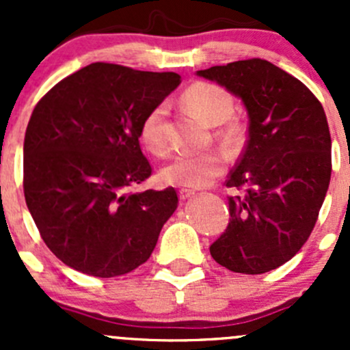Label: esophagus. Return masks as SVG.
<instances>
[{
    "label": "esophagus",
    "instance_id": "34e87169",
    "mask_svg": "<svg viewBox=\"0 0 350 350\" xmlns=\"http://www.w3.org/2000/svg\"><path fill=\"white\" fill-rule=\"evenodd\" d=\"M193 196H195V191H193V189H186V188L179 189V198H181V200H188V198H193Z\"/></svg>",
    "mask_w": 350,
    "mask_h": 350
}]
</instances>
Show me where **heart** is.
<instances>
[{"label":"heart","mask_w":350,"mask_h":350,"mask_svg":"<svg viewBox=\"0 0 350 350\" xmlns=\"http://www.w3.org/2000/svg\"><path fill=\"white\" fill-rule=\"evenodd\" d=\"M183 105L195 113L198 118L208 125H218L217 135L228 146H234L241 140L243 126L239 120L228 118L234 109L232 94L225 88L213 83L198 81L185 90L181 96ZM165 113L164 103L155 107L144 116L140 123V139L152 154L162 155L169 150V140L165 135ZM224 152L206 150V152L181 154L169 162L162 171L164 181L183 188H203L225 171Z\"/></svg>","instance_id":"obj_1"}]
</instances>
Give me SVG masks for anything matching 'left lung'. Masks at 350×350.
I'll use <instances>...</instances> for the list:
<instances>
[{
	"label": "left lung",
	"instance_id": "8db88e82",
	"mask_svg": "<svg viewBox=\"0 0 350 350\" xmlns=\"http://www.w3.org/2000/svg\"><path fill=\"white\" fill-rule=\"evenodd\" d=\"M242 98L249 140L228 174V225L210 245L220 266L262 274L308 241L332 174V140L319 98L264 59L198 70Z\"/></svg>",
	"mask_w": 350,
	"mask_h": 350
}]
</instances>
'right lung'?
I'll use <instances>...</instances> for the list:
<instances>
[{"instance_id": "1", "label": "right lung", "mask_w": 350, "mask_h": 350, "mask_svg": "<svg viewBox=\"0 0 350 350\" xmlns=\"http://www.w3.org/2000/svg\"><path fill=\"white\" fill-rule=\"evenodd\" d=\"M181 83L94 62L40 98L23 144V193L45 245L96 278L130 273L152 254L178 195L133 191L152 174L140 149L144 116Z\"/></svg>"}]
</instances>
